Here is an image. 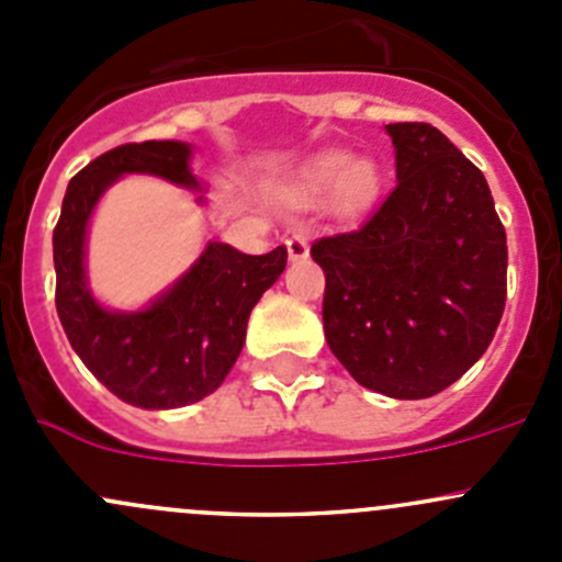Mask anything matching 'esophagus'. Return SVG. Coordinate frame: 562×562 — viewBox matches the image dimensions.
<instances>
[{
  "instance_id": "1",
  "label": "esophagus",
  "mask_w": 562,
  "mask_h": 562,
  "mask_svg": "<svg viewBox=\"0 0 562 562\" xmlns=\"http://www.w3.org/2000/svg\"><path fill=\"white\" fill-rule=\"evenodd\" d=\"M285 245H288V255H291V260H302L310 255V245L304 236H291V239H285Z\"/></svg>"
}]
</instances>
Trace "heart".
<instances>
[{"mask_svg": "<svg viewBox=\"0 0 562 562\" xmlns=\"http://www.w3.org/2000/svg\"><path fill=\"white\" fill-rule=\"evenodd\" d=\"M337 187V201L345 212H356L372 203L381 190V173L375 162L353 160L345 151H323L307 168L296 187L299 198H313Z\"/></svg>", "mask_w": 562, "mask_h": 562, "instance_id": "b5f03b06", "label": "heart"}]
</instances>
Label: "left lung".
Masks as SVG:
<instances>
[{
	"instance_id": "1",
	"label": "left lung",
	"mask_w": 562,
	"mask_h": 562,
	"mask_svg": "<svg viewBox=\"0 0 562 562\" xmlns=\"http://www.w3.org/2000/svg\"><path fill=\"white\" fill-rule=\"evenodd\" d=\"M396 187L367 223L323 236V331L364 389L427 400L490 348L508 247L484 173L427 122L386 124Z\"/></svg>"
}]
</instances>
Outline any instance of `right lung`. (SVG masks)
<instances>
[{
    "mask_svg": "<svg viewBox=\"0 0 562 562\" xmlns=\"http://www.w3.org/2000/svg\"><path fill=\"white\" fill-rule=\"evenodd\" d=\"M122 173H151L198 187L190 144L144 140L105 151L70 179L54 228L56 313L72 350L119 400L171 411L212 394L241 353L247 321L288 263V249L245 255L212 241L192 269L138 313L100 307L83 274L94 203Z\"/></svg>",
    "mask_w": 562,
    "mask_h": 562,
    "instance_id": "add662e5",
    "label": "right lung"
}]
</instances>
